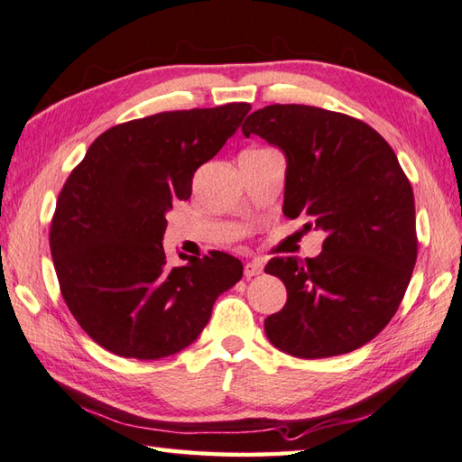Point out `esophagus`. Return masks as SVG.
Segmentation results:
<instances>
[{"label":"esophagus","instance_id":"34e87169","mask_svg":"<svg viewBox=\"0 0 462 462\" xmlns=\"http://www.w3.org/2000/svg\"><path fill=\"white\" fill-rule=\"evenodd\" d=\"M261 273H263V265H261V263H257V261H253V263H245V267H243V275H245V279L257 277V275H261Z\"/></svg>","mask_w":462,"mask_h":462}]
</instances>
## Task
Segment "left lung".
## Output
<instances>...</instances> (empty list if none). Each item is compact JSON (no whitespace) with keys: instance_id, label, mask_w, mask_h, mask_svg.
<instances>
[{"instance_id":"left-lung-1","label":"left lung","mask_w":462,"mask_h":462,"mask_svg":"<svg viewBox=\"0 0 462 462\" xmlns=\"http://www.w3.org/2000/svg\"><path fill=\"white\" fill-rule=\"evenodd\" d=\"M251 134L287 157L283 213L325 231L319 257L267 263L287 287L265 319L269 341L300 359L359 349L397 313L417 263L415 195L397 155L365 121L297 103L251 113Z\"/></svg>"}]
</instances>
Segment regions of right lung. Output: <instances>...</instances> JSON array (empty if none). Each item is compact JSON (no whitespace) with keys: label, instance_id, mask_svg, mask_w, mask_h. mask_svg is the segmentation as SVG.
<instances>
[{"label":"right lung","instance_id":"add662e5","mask_svg":"<svg viewBox=\"0 0 462 462\" xmlns=\"http://www.w3.org/2000/svg\"><path fill=\"white\" fill-rule=\"evenodd\" d=\"M251 109L227 103L163 111L93 141L63 183L50 229L60 291L103 349L153 361L191 345L215 299L243 277L227 253L165 257V213L191 197L193 175L219 153Z\"/></svg>","mask_w":462,"mask_h":462}]
</instances>
